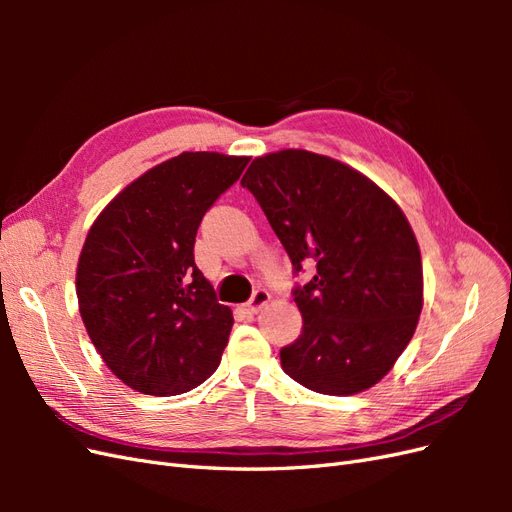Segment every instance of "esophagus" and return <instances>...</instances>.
<instances>
[{
	"label": "esophagus",
	"instance_id": "obj_1",
	"mask_svg": "<svg viewBox=\"0 0 512 512\" xmlns=\"http://www.w3.org/2000/svg\"><path fill=\"white\" fill-rule=\"evenodd\" d=\"M269 301H271V294H269V290H265V288H256V290H254V294H252V299L247 301V305H245V312H247V314H258L260 309L265 307Z\"/></svg>",
	"mask_w": 512,
	"mask_h": 512
}]
</instances>
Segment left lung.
<instances>
[{"label":"left lung","mask_w":512,"mask_h":512,"mask_svg":"<svg viewBox=\"0 0 512 512\" xmlns=\"http://www.w3.org/2000/svg\"><path fill=\"white\" fill-rule=\"evenodd\" d=\"M290 256L303 316L280 350L286 374L322 395H354L389 374L423 309L421 250L404 211L342 162L303 149L256 158L241 179Z\"/></svg>","instance_id":"obj_1"}]
</instances>
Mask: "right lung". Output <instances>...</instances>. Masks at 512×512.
<instances>
[{"mask_svg": "<svg viewBox=\"0 0 512 512\" xmlns=\"http://www.w3.org/2000/svg\"><path fill=\"white\" fill-rule=\"evenodd\" d=\"M250 158L183 151L121 190L76 269L81 318L108 369L145 395H179L220 365L232 312L194 262L203 215Z\"/></svg>", "mask_w": 512, "mask_h": 512, "instance_id": "add662e5", "label": "right lung"}]
</instances>
